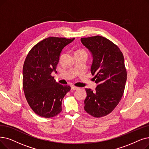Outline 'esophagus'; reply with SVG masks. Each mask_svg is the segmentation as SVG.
Segmentation results:
<instances>
[{
	"instance_id": "obj_1",
	"label": "esophagus",
	"mask_w": 149,
	"mask_h": 149,
	"mask_svg": "<svg viewBox=\"0 0 149 149\" xmlns=\"http://www.w3.org/2000/svg\"><path fill=\"white\" fill-rule=\"evenodd\" d=\"M78 89H79L78 87H76L75 86H72V87H71V90H72V91H75V90H77Z\"/></svg>"
}]
</instances>
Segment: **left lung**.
Listing matches in <instances>:
<instances>
[{"label": "left lung", "mask_w": 149, "mask_h": 149, "mask_svg": "<svg viewBox=\"0 0 149 149\" xmlns=\"http://www.w3.org/2000/svg\"><path fill=\"white\" fill-rule=\"evenodd\" d=\"M91 52V72L97 84L94 91L86 89L85 110L95 118L105 116L118 105L124 92L127 70L120 49L107 38L95 36L81 38Z\"/></svg>", "instance_id": "left-lung-1"}]
</instances>
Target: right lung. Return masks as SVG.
I'll return each instance as SVG.
<instances>
[{"instance_id": "1", "label": "right lung", "mask_w": 149, "mask_h": 149, "mask_svg": "<svg viewBox=\"0 0 149 149\" xmlns=\"http://www.w3.org/2000/svg\"><path fill=\"white\" fill-rule=\"evenodd\" d=\"M75 38L49 37L37 43L25 58L23 66L22 85L29 106L36 114L49 118L62 110V100L70 90L55 81L52 72L63 49Z\"/></svg>"}]
</instances>
